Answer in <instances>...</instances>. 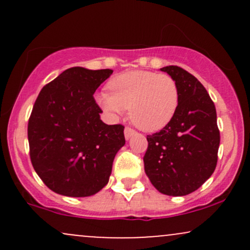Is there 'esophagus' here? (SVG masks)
I'll return each instance as SVG.
<instances>
[{
	"label": "esophagus",
	"instance_id": "esophagus-1",
	"mask_svg": "<svg viewBox=\"0 0 250 250\" xmlns=\"http://www.w3.org/2000/svg\"><path fill=\"white\" fill-rule=\"evenodd\" d=\"M134 134H135L134 129H131V128H129V127H125V140L130 139V137L133 136Z\"/></svg>",
	"mask_w": 250,
	"mask_h": 250
}]
</instances>
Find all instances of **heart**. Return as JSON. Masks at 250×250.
<instances>
[{
  "mask_svg": "<svg viewBox=\"0 0 250 250\" xmlns=\"http://www.w3.org/2000/svg\"><path fill=\"white\" fill-rule=\"evenodd\" d=\"M97 102L108 113L121 114L129 108V117L148 133L161 130L174 119L180 103L177 83L170 75L133 70L114 76Z\"/></svg>",
  "mask_w": 250,
  "mask_h": 250,
  "instance_id": "obj_1",
  "label": "heart"
}]
</instances>
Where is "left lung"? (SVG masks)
<instances>
[{
	"label": "left lung",
	"mask_w": 250,
	"mask_h": 250,
	"mask_svg": "<svg viewBox=\"0 0 250 250\" xmlns=\"http://www.w3.org/2000/svg\"><path fill=\"white\" fill-rule=\"evenodd\" d=\"M161 70L176 81L180 103L171 122L147 136L145 171L160 193L185 196L199 189L216 168V109L206 88L187 70L177 65Z\"/></svg>",
	"instance_id": "1"
}]
</instances>
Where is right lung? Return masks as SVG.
<instances>
[{
  "label": "right lung",
  "instance_id": "right-lung-1",
  "mask_svg": "<svg viewBox=\"0 0 250 250\" xmlns=\"http://www.w3.org/2000/svg\"><path fill=\"white\" fill-rule=\"evenodd\" d=\"M111 69L73 67L40 91L28 122L30 160L55 193L85 197L108 183L114 157L125 146V127L108 125L94 93Z\"/></svg>",
  "mask_w": 250,
  "mask_h": 250
}]
</instances>
